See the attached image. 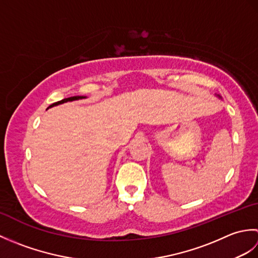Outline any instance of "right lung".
I'll list each match as a JSON object with an SVG mask.
<instances>
[{"mask_svg": "<svg viewBox=\"0 0 258 258\" xmlns=\"http://www.w3.org/2000/svg\"><path fill=\"white\" fill-rule=\"evenodd\" d=\"M84 96H72V97H68V98H64V100H62V101H58V102H55V103H53L52 105H50V107L51 106H54V105H58V104H62V103H65V102H69V101H74V100H80V98H83Z\"/></svg>", "mask_w": 258, "mask_h": 258, "instance_id": "1", "label": "right lung"}]
</instances>
